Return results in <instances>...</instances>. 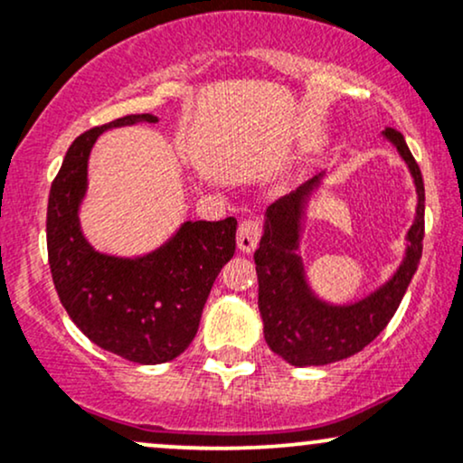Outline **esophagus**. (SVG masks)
Instances as JSON below:
<instances>
[{
  "instance_id": "34e87169",
  "label": "esophagus",
  "mask_w": 463,
  "mask_h": 463,
  "mask_svg": "<svg viewBox=\"0 0 463 463\" xmlns=\"http://www.w3.org/2000/svg\"><path fill=\"white\" fill-rule=\"evenodd\" d=\"M259 239H261V222L257 217H246V220L239 224L237 231V246L243 252H252L257 248Z\"/></svg>"
}]
</instances>
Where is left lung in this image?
Segmentation results:
<instances>
[{"instance_id":"8db88e82","label":"left lung","mask_w":463,"mask_h":463,"mask_svg":"<svg viewBox=\"0 0 463 463\" xmlns=\"http://www.w3.org/2000/svg\"><path fill=\"white\" fill-rule=\"evenodd\" d=\"M385 137L396 146L411 172L418 191L416 222L407 232V254L392 280L368 298L346 307H333L311 294L302 272L298 248L300 215L307 195L322 176L307 180L302 187L268 206L265 232L254 252L259 276V311L268 346L291 365H324L353 357L376 337L405 296L420 257L424 239V183L416 158L409 152L405 137L387 128Z\"/></svg>"}]
</instances>
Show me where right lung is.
<instances>
[{"mask_svg":"<svg viewBox=\"0 0 463 463\" xmlns=\"http://www.w3.org/2000/svg\"><path fill=\"white\" fill-rule=\"evenodd\" d=\"M137 121L158 119L126 115L71 143L47 202V259L58 298L80 331L109 353L150 365L172 361L194 342L211 287L235 254L237 220L187 222L141 259L95 252L78 224L89 154L104 130Z\"/></svg>","mask_w":463,"mask_h":463,"instance_id":"right-lung-1","label":"right lung"}]
</instances>
